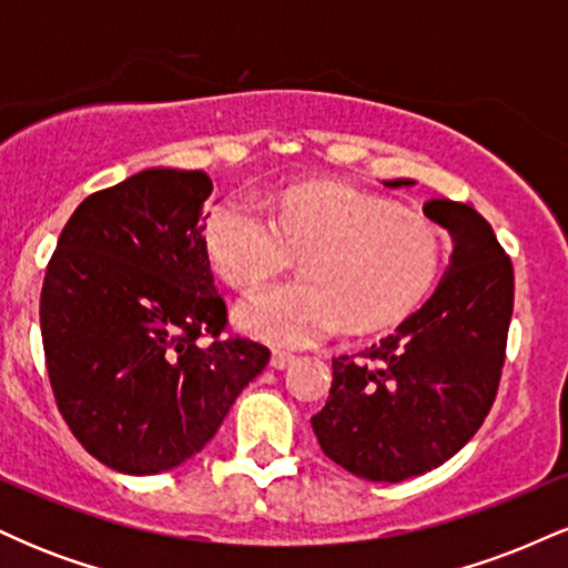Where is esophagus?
Listing matches in <instances>:
<instances>
[{
  "instance_id": "obj_1",
  "label": "esophagus",
  "mask_w": 568,
  "mask_h": 568,
  "mask_svg": "<svg viewBox=\"0 0 568 568\" xmlns=\"http://www.w3.org/2000/svg\"><path fill=\"white\" fill-rule=\"evenodd\" d=\"M293 363H296V355H291V352L275 349V352H272V357H270V366L277 368V371L288 368V366H293Z\"/></svg>"
}]
</instances>
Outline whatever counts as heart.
<instances>
[{
	"label": "heart",
	"instance_id": "1",
	"mask_svg": "<svg viewBox=\"0 0 568 568\" xmlns=\"http://www.w3.org/2000/svg\"><path fill=\"white\" fill-rule=\"evenodd\" d=\"M207 262L234 288H256L298 256L302 280L270 285L234 310L243 334L310 347L334 334H374L408 317L438 277L440 230L416 211L342 184L283 192L272 216L226 197L202 224Z\"/></svg>",
	"mask_w": 568,
	"mask_h": 568
}]
</instances>
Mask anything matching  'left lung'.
Here are the masks:
<instances>
[{
    "label": "left lung",
    "mask_w": 568,
    "mask_h": 568,
    "mask_svg": "<svg viewBox=\"0 0 568 568\" xmlns=\"http://www.w3.org/2000/svg\"><path fill=\"white\" fill-rule=\"evenodd\" d=\"M422 211L452 237L438 288L379 344L334 357L328 400L312 416L323 454L376 484L440 467L478 433L497 397L513 317V264L488 221L446 197Z\"/></svg>",
    "instance_id": "1"
}]
</instances>
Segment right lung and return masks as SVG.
I'll list each match as a JSON object with an SVG mask.
<instances>
[{
	"instance_id": "1",
	"label": "right lung",
	"mask_w": 568,
	"mask_h": 568,
	"mask_svg": "<svg viewBox=\"0 0 568 568\" xmlns=\"http://www.w3.org/2000/svg\"><path fill=\"white\" fill-rule=\"evenodd\" d=\"M202 171L146 168L71 213L44 272L39 325L55 403L116 473L158 475L202 452L270 363L226 323L202 247Z\"/></svg>"
}]
</instances>
